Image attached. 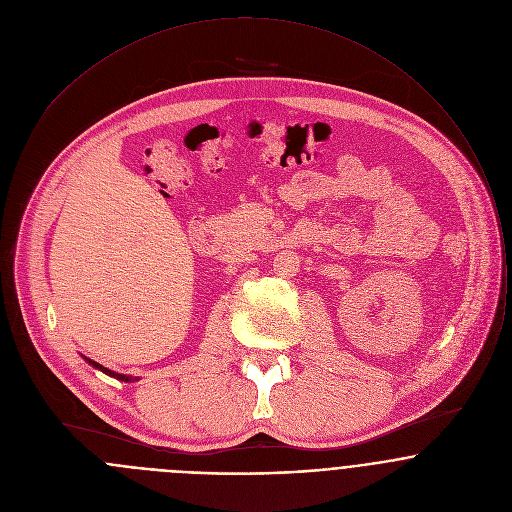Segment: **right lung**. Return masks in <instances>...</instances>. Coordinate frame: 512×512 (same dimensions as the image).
Listing matches in <instances>:
<instances>
[{"label": "right lung", "instance_id": "right-lung-1", "mask_svg": "<svg viewBox=\"0 0 512 512\" xmlns=\"http://www.w3.org/2000/svg\"><path fill=\"white\" fill-rule=\"evenodd\" d=\"M84 361H86L88 365L94 366V368H98V370H102L104 374H108V376L116 378V380H122V382H134V380H138V376H130V374L114 372V370H110V368H106V366L98 365V363H96V361H92V359H86V357H84Z\"/></svg>", "mask_w": 512, "mask_h": 512}]
</instances>
